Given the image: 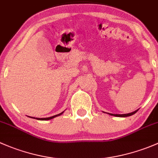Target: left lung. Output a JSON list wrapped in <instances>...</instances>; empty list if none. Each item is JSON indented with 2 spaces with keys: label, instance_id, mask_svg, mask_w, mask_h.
Here are the masks:
<instances>
[{
  "label": "left lung",
  "instance_id": "8db88e82",
  "mask_svg": "<svg viewBox=\"0 0 158 158\" xmlns=\"http://www.w3.org/2000/svg\"><path fill=\"white\" fill-rule=\"evenodd\" d=\"M137 111H138V110H135V111L132 112V113H127V114H112V113H110V115H113L114 116H118V117H127V116H130V115L135 114V113H137Z\"/></svg>",
  "mask_w": 158,
  "mask_h": 158
}]
</instances>
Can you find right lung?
Returning a JSON list of instances; mask_svg holds the SVG:
<instances>
[{
  "instance_id": "1",
  "label": "right lung",
  "mask_w": 158,
  "mask_h": 158,
  "mask_svg": "<svg viewBox=\"0 0 158 158\" xmlns=\"http://www.w3.org/2000/svg\"><path fill=\"white\" fill-rule=\"evenodd\" d=\"M62 113H63V112H62V113H59V114L53 115V116H51V117H48V118H36V119H40V120H49V119H52V118H55V117L58 116V115H60L61 114H62Z\"/></svg>"
}]
</instances>
